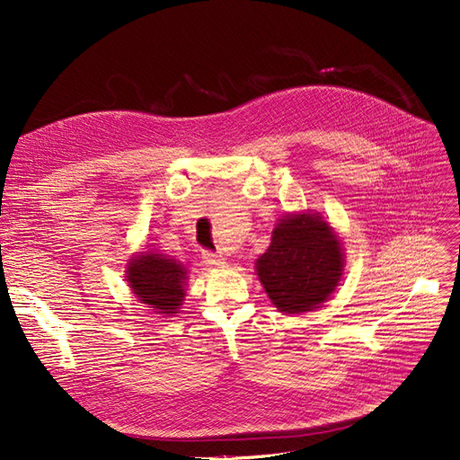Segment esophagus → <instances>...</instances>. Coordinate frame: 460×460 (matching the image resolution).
Wrapping results in <instances>:
<instances>
[{
	"label": "esophagus",
	"mask_w": 460,
	"mask_h": 460,
	"mask_svg": "<svg viewBox=\"0 0 460 460\" xmlns=\"http://www.w3.org/2000/svg\"><path fill=\"white\" fill-rule=\"evenodd\" d=\"M203 262L208 264V267H222V264L226 262V259L213 252H203Z\"/></svg>",
	"instance_id": "esophagus-1"
}]
</instances>
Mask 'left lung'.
<instances>
[{
  "instance_id": "left-lung-1",
  "label": "left lung",
  "mask_w": 460,
  "mask_h": 460,
  "mask_svg": "<svg viewBox=\"0 0 460 460\" xmlns=\"http://www.w3.org/2000/svg\"><path fill=\"white\" fill-rule=\"evenodd\" d=\"M343 267L340 240L314 215L286 217L272 232L257 274L269 297L282 313H305L326 301L338 286Z\"/></svg>"
}]
</instances>
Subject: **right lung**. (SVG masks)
<instances>
[{"mask_svg": "<svg viewBox=\"0 0 460 460\" xmlns=\"http://www.w3.org/2000/svg\"><path fill=\"white\" fill-rule=\"evenodd\" d=\"M128 282L142 303L159 314H172L184 301V267L159 253L137 255L128 264Z\"/></svg>", "mask_w": 460, "mask_h": 460, "instance_id": "obj_1", "label": "right lung"}]
</instances>
